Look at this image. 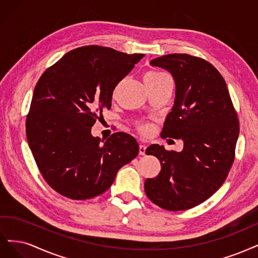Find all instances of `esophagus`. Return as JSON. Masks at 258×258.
Listing matches in <instances>:
<instances>
[{
    "label": "esophagus",
    "mask_w": 258,
    "mask_h": 258,
    "mask_svg": "<svg viewBox=\"0 0 258 258\" xmlns=\"http://www.w3.org/2000/svg\"><path fill=\"white\" fill-rule=\"evenodd\" d=\"M146 149H147L146 145L140 144V145H139V154H140V155H145V154H146Z\"/></svg>",
    "instance_id": "1"
}]
</instances>
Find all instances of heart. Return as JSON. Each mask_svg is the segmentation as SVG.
<instances>
[{"instance_id": "1", "label": "heart", "mask_w": 258, "mask_h": 258, "mask_svg": "<svg viewBox=\"0 0 258 258\" xmlns=\"http://www.w3.org/2000/svg\"><path fill=\"white\" fill-rule=\"evenodd\" d=\"M165 76V74L163 73H159V72H149L148 74H146L145 76V80H155V79H159L161 77ZM141 132H147L148 127L147 126H141L140 127Z\"/></svg>"}]
</instances>
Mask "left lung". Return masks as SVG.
I'll return each instance as SVG.
<instances>
[{
	"instance_id": "left-lung-1",
	"label": "left lung",
	"mask_w": 258,
	"mask_h": 258,
	"mask_svg": "<svg viewBox=\"0 0 258 258\" xmlns=\"http://www.w3.org/2000/svg\"><path fill=\"white\" fill-rule=\"evenodd\" d=\"M168 71L176 85L171 111L161 136L181 139L183 150L151 145L146 154L159 159L162 169L145 181V192L163 209H190L212 196L225 181L235 160L239 121L226 82L201 57L173 53L150 62Z\"/></svg>"
}]
</instances>
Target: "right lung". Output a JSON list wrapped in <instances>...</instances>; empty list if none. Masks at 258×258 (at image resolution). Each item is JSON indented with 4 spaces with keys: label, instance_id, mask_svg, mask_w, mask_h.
<instances>
[{
    "label": "right lung",
    "instance_id": "add662e5",
    "mask_svg": "<svg viewBox=\"0 0 258 258\" xmlns=\"http://www.w3.org/2000/svg\"><path fill=\"white\" fill-rule=\"evenodd\" d=\"M145 54L85 46L64 54L39 78L27 117L37 167L57 193L75 201L101 195L139 152L136 139L114 133L102 140L91 128L112 92Z\"/></svg>",
    "mask_w": 258,
    "mask_h": 258
}]
</instances>
